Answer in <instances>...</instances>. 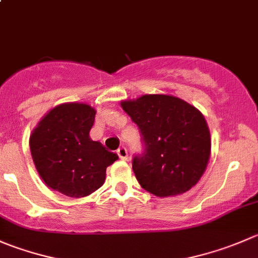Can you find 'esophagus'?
<instances>
[{
  "label": "esophagus",
  "mask_w": 258,
  "mask_h": 258,
  "mask_svg": "<svg viewBox=\"0 0 258 258\" xmlns=\"http://www.w3.org/2000/svg\"><path fill=\"white\" fill-rule=\"evenodd\" d=\"M117 155H118V157L121 160H126L127 157H128V152H127V150L124 149V147H119V149L117 150Z\"/></svg>",
  "instance_id": "1"
}]
</instances>
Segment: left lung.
<instances>
[{"mask_svg":"<svg viewBox=\"0 0 258 258\" xmlns=\"http://www.w3.org/2000/svg\"><path fill=\"white\" fill-rule=\"evenodd\" d=\"M145 144L132 161L135 176L159 198L180 196L203 176L211 157V132L199 109L169 94H144L121 102Z\"/></svg>","mask_w":258,"mask_h":258,"instance_id":"8db88e82","label":"left lung"}]
</instances>
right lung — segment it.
<instances>
[{"label":"right lung","mask_w":258,"mask_h":258,"mask_svg":"<svg viewBox=\"0 0 258 258\" xmlns=\"http://www.w3.org/2000/svg\"><path fill=\"white\" fill-rule=\"evenodd\" d=\"M96 109L87 103L55 106L30 135L32 161L45 184L71 198H83L104 184L118 156L89 136Z\"/></svg>","instance_id":"right-lung-1"}]
</instances>
